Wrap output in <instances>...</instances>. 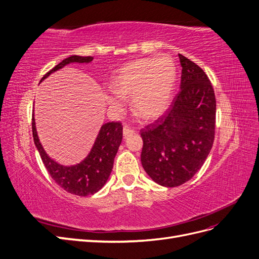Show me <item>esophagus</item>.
Segmentation results:
<instances>
[{"label": "esophagus", "mask_w": 259, "mask_h": 259, "mask_svg": "<svg viewBox=\"0 0 259 259\" xmlns=\"http://www.w3.org/2000/svg\"><path fill=\"white\" fill-rule=\"evenodd\" d=\"M134 133H135L134 128H132L130 126H124L123 127V136L124 137H127L131 134H134Z\"/></svg>", "instance_id": "1"}]
</instances>
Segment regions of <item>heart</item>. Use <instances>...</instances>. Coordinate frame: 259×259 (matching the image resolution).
<instances>
[{"label":"heart","instance_id":"b5f03b06","mask_svg":"<svg viewBox=\"0 0 259 259\" xmlns=\"http://www.w3.org/2000/svg\"><path fill=\"white\" fill-rule=\"evenodd\" d=\"M176 80V67L168 56L145 58L133 61L119 70L112 82L115 95L132 99V110L139 119H158L169 106ZM108 96L109 105L121 108L120 100Z\"/></svg>","mask_w":259,"mask_h":259}]
</instances>
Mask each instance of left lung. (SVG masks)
I'll return each mask as SVG.
<instances>
[{"mask_svg": "<svg viewBox=\"0 0 259 259\" xmlns=\"http://www.w3.org/2000/svg\"><path fill=\"white\" fill-rule=\"evenodd\" d=\"M180 91L166 113L140 131L142 164L153 182L177 187L190 180L204 164L214 143L216 99L205 72L178 55Z\"/></svg>", "mask_w": 259, "mask_h": 259, "instance_id": "8db88e82", "label": "left lung"}]
</instances>
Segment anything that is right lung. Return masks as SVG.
Returning a JSON list of instances; mask_svg holds the SVG:
<instances>
[{
  "mask_svg": "<svg viewBox=\"0 0 259 259\" xmlns=\"http://www.w3.org/2000/svg\"><path fill=\"white\" fill-rule=\"evenodd\" d=\"M92 60L93 57L91 56L82 57L76 56V55L70 56L59 62L57 66H55L51 71L46 73L42 77L41 82L51 73L64 68L66 65L72 64V62H79V64L86 62L88 64ZM32 134L37 151L55 183L69 193L86 197V195H91L99 191L110 176L114 156L122 142L123 126L120 122H109L104 124L89 155L82 162L72 166L61 165L46 154L37 136L33 114Z\"/></svg>",
  "mask_w": 259,
  "mask_h": 259,
  "instance_id": "1",
  "label": "right lung"
}]
</instances>
